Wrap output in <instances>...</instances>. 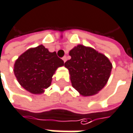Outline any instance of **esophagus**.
<instances>
[{
	"instance_id": "esophagus-1",
	"label": "esophagus",
	"mask_w": 133,
	"mask_h": 133,
	"mask_svg": "<svg viewBox=\"0 0 133 133\" xmlns=\"http://www.w3.org/2000/svg\"><path fill=\"white\" fill-rule=\"evenodd\" d=\"M62 60L64 61V62H65L67 61V57H66V56H64V57L62 58Z\"/></svg>"
}]
</instances>
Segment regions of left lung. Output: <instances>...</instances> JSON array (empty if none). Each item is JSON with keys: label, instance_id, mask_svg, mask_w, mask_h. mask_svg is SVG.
<instances>
[{"label": "left lung", "instance_id": "8db88e82", "mask_svg": "<svg viewBox=\"0 0 133 133\" xmlns=\"http://www.w3.org/2000/svg\"><path fill=\"white\" fill-rule=\"evenodd\" d=\"M65 63L73 88L82 96H92L106 85L112 68L109 59L91 47L78 44L70 51Z\"/></svg>", "mask_w": 133, "mask_h": 133}]
</instances>
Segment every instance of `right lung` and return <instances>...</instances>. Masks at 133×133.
Segmentation results:
<instances>
[{"label": "right lung", "mask_w": 133, "mask_h": 133, "mask_svg": "<svg viewBox=\"0 0 133 133\" xmlns=\"http://www.w3.org/2000/svg\"><path fill=\"white\" fill-rule=\"evenodd\" d=\"M64 65L56 52H50L41 44L21 55L14 65V75L22 88L31 94L44 92L51 83L58 68Z\"/></svg>", "instance_id": "add662e5"}]
</instances>
